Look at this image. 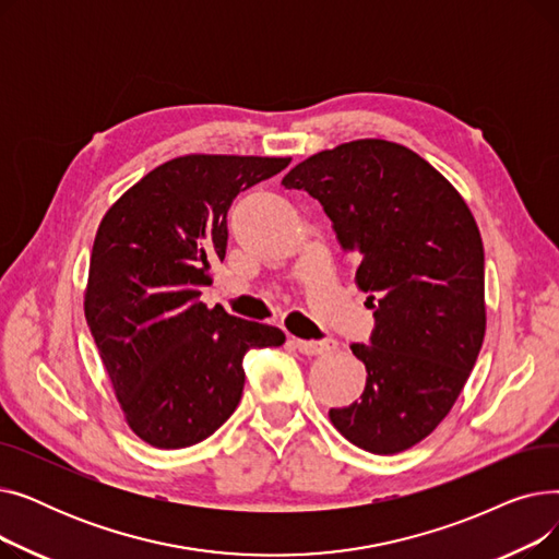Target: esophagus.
<instances>
[{"label": "esophagus", "mask_w": 559, "mask_h": 559, "mask_svg": "<svg viewBox=\"0 0 559 559\" xmlns=\"http://www.w3.org/2000/svg\"><path fill=\"white\" fill-rule=\"evenodd\" d=\"M295 346L301 350L304 356H321V354H331V350L337 348L335 340H295Z\"/></svg>", "instance_id": "1"}]
</instances>
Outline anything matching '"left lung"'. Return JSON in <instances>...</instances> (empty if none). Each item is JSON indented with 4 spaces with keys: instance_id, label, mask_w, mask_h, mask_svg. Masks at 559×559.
Here are the masks:
<instances>
[{
    "instance_id": "obj_1",
    "label": "left lung",
    "mask_w": 559,
    "mask_h": 559,
    "mask_svg": "<svg viewBox=\"0 0 559 559\" xmlns=\"http://www.w3.org/2000/svg\"><path fill=\"white\" fill-rule=\"evenodd\" d=\"M317 199L373 310L360 401L333 426L376 455L428 437L460 396L485 337V251L472 211L430 163L403 144L356 140L319 152L283 179Z\"/></svg>"
}]
</instances>
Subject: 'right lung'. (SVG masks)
<instances>
[{"instance_id": "right-lung-1", "label": "right lung", "mask_w": 559, "mask_h": 559, "mask_svg": "<svg viewBox=\"0 0 559 559\" xmlns=\"http://www.w3.org/2000/svg\"><path fill=\"white\" fill-rule=\"evenodd\" d=\"M289 158L181 156L163 163L104 215L91 255L85 319L131 430L156 449L211 437L238 407L249 348L285 333L205 308L224 260L233 199Z\"/></svg>"}]
</instances>
